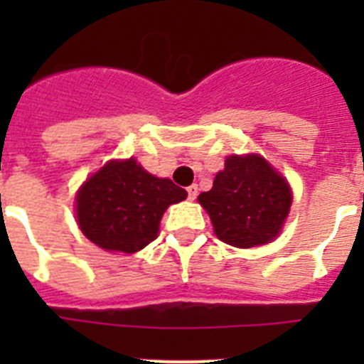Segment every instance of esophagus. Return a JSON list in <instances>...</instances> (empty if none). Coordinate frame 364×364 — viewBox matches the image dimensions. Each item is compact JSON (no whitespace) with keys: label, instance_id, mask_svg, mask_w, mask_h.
<instances>
[{"label":"esophagus","instance_id":"obj_1","mask_svg":"<svg viewBox=\"0 0 364 364\" xmlns=\"http://www.w3.org/2000/svg\"><path fill=\"white\" fill-rule=\"evenodd\" d=\"M197 195H198L197 184L189 186V188H188V198H189V200H195V198H197Z\"/></svg>","mask_w":364,"mask_h":364}]
</instances>
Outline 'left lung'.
Returning <instances> with one entry per match:
<instances>
[{"instance_id":"8db88e82","label":"left lung","mask_w":364,"mask_h":364,"mask_svg":"<svg viewBox=\"0 0 364 364\" xmlns=\"http://www.w3.org/2000/svg\"><path fill=\"white\" fill-rule=\"evenodd\" d=\"M202 204L222 242L253 247L273 240L290 213L291 189L260 154H231Z\"/></svg>"}]
</instances>
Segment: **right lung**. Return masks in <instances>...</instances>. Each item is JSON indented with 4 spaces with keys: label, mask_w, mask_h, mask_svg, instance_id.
I'll use <instances>...</instances> for the list:
<instances>
[{
    "label": "right lung",
    "mask_w": 364,
    "mask_h": 364,
    "mask_svg": "<svg viewBox=\"0 0 364 364\" xmlns=\"http://www.w3.org/2000/svg\"><path fill=\"white\" fill-rule=\"evenodd\" d=\"M186 197V189L153 176L134 159L111 160L78 189L76 218L102 250L134 253L156 239L164 211Z\"/></svg>",
    "instance_id": "1"
}]
</instances>
